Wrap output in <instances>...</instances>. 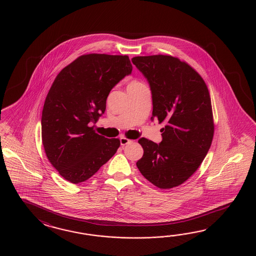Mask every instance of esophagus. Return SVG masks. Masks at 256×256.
Returning a JSON list of instances; mask_svg holds the SVG:
<instances>
[{
  "instance_id": "34e87169",
  "label": "esophagus",
  "mask_w": 256,
  "mask_h": 256,
  "mask_svg": "<svg viewBox=\"0 0 256 256\" xmlns=\"http://www.w3.org/2000/svg\"><path fill=\"white\" fill-rule=\"evenodd\" d=\"M120 144L122 146H126V144H130L132 142V140H129V139H127L126 137L124 136H122L120 138Z\"/></svg>"
}]
</instances>
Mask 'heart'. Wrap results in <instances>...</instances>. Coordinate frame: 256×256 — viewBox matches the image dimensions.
Segmentation results:
<instances>
[{
    "label": "heart",
    "mask_w": 256,
    "mask_h": 256,
    "mask_svg": "<svg viewBox=\"0 0 256 256\" xmlns=\"http://www.w3.org/2000/svg\"><path fill=\"white\" fill-rule=\"evenodd\" d=\"M142 85H144V84H142V82H138V80H132L128 88L140 87V86H142Z\"/></svg>",
    "instance_id": "1"
}]
</instances>
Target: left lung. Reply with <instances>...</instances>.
<instances>
[{
    "label": "left lung",
    "mask_w": 256,
    "mask_h": 256,
    "mask_svg": "<svg viewBox=\"0 0 256 256\" xmlns=\"http://www.w3.org/2000/svg\"><path fill=\"white\" fill-rule=\"evenodd\" d=\"M132 62L149 82L152 114L161 129L158 144L146 138L136 166L152 185L168 190L183 184L207 156L214 134L212 100L207 85L192 66L166 54L134 56Z\"/></svg>",
    "instance_id": "obj_1"
}]
</instances>
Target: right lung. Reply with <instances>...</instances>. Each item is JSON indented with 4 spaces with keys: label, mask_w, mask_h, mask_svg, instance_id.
Wrapping results in <instances>:
<instances>
[{
    "label": "right lung",
    "mask_w": 256,
    "mask_h": 256,
    "mask_svg": "<svg viewBox=\"0 0 256 256\" xmlns=\"http://www.w3.org/2000/svg\"><path fill=\"white\" fill-rule=\"evenodd\" d=\"M132 70L128 56L82 54L56 76L44 104V149L60 176L78 184L92 176L120 146L97 134V122L115 85Z\"/></svg>",
    "instance_id": "right-lung-1"
}]
</instances>
